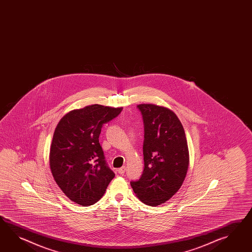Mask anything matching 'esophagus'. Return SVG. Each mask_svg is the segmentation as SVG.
Returning a JSON list of instances; mask_svg holds the SVG:
<instances>
[{
	"mask_svg": "<svg viewBox=\"0 0 252 252\" xmlns=\"http://www.w3.org/2000/svg\"><path fill=\"white\" fill-rule=\"evenodd\" d=\"M125 171H126V166H122V167H120V168L117 169V172H118L120 175H124Z\"/></svg>",
	"mask_w": 252,
	"mask_h": 252,
	"instance_id": "obj_1",
	"label": "esophagus"
}]
</instances>
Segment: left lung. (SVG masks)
Returning <instances> with one entry per match:
<instances>
[{
	"instance_id": "8db88e82",
	"label": "left lung",
	"mask_w": 252,
	"mask_h": 252,
	"mask_svg": "<svg viewBox=\"0 0 252 252\" xmlns=\"http://www.w3.org/2000/svg\"><path fill=\"white\" fill-rule=\"evenodd\" d=\"M144 123L145 167L130 184L137 197L158 206L174 196L184 182L189 155L184 128L176 114L156 104L137 105Z\"/></svg>"
}]
</instances>
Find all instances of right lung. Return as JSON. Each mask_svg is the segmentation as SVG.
I'll return each mask as SVG.
<instances>
[{"label": "right lung", "mask_w": 252, "mask_h": 252, "mask_svg": "<svg viewBox=\"0 0 252 252\" xmlns=\"http://www.w3.org/2000/svg\"><path fill=\"white\" fill-rule=\"evenodd\" d=\"M123 108L92 104L71 111L56 126L50 166L56 184L73 202L88 207L103 196L115 173L107 165L99 135Z\"/></svg>", "instance_id": "add662e5"}]
</instances>
